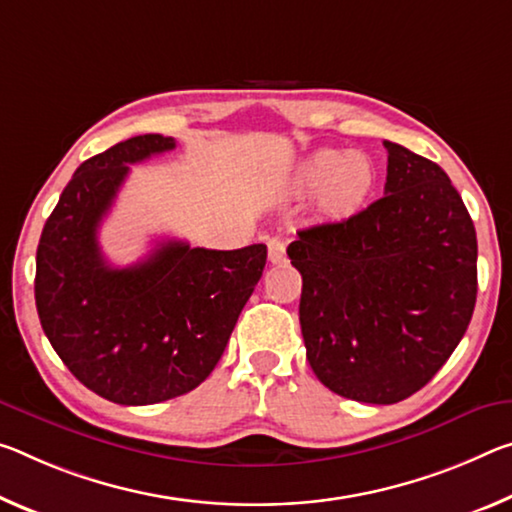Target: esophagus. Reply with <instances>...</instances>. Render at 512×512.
Returning a JSON list of instances; mask_svg holds the SVG:
<instances>
[{
  "label": "esophagus",
  "mask_w": 512,
  "mask_h": 512,
  "mask_svg": "<svg viewBox=\"0 0 512 512\" xmlns=\"http://www.w3.org/2000/svg\"><path fill=\"white\" fill-rule=\"evenodd\" d=\"M269 259H271V264H285L287 262V243H285V239L273 237L269 241Z\"/></svg>",
  "instance_id": "1"
}]
</instances>
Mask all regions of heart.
Instances as JSON below:
<instances>
[{
    "instance_id": "b5f03b06",
    "label": "heart",
    "mask_w": 512,
    "mask_h": 512,
    "mask_svg": "<svg viewBox=\"0 0 512 512\" xmlns=\"http://www.w3.org/2000/svg\"><path fill=\"white\" fill-rule=\"evenodd\" d=\"M296 189L319 193L330 212H351L369 196L373 186V166L367 154L319 150L296 170Z\"/></svg>"
}]
</instances>
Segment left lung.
<instances>
[{
    "instance_id": "obj_1",
    "label": "left lung",
    "mask_w": 512,
    "mask_h": 512,
    "mask_svg": "<svg viewBox=\"0 0 512 512\" xmlns=\"http://www.w3.org/2000/svg\"><path fill=\"white\" fill-rule=\"evenodd\" d=\"M385 196L298 230L300 330L316 378L344 399H408L456 351L476 305V230L444 170L385 141Z\"/></svg>"
}]
</instances>
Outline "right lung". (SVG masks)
Instances as JSON below:
<instances>
[{"instance_id": "1", "label": "right lung", "mask_w": 512, "mask_h": 512, "mask_svg": "<svg viewBox=\"0 0 512 512\" xmlns=\"http://www.w3.org/2000/svg\"><path fill=\"white\" fill-rule=\"evenodd\" d=\"M173 148L170 136L143 134L84 161L38 243L40 326L79 383L120 405L196 389L221 360L266 264L264 243L209 250L175 239L125 269L104 259L97 230L129 164Z\"/></svg>"}]
</instances>
